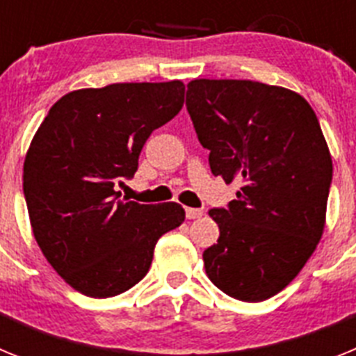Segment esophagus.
Segmentation results:
<instances>
[{
	"mask_svg": "<svg viewBox=\"0 0 356 356\" xmlns=\"http://www.w3.org/2000/svg\"><path fill=\"white\" fill-rule=\"evenodd\" d=\"M185 216H187V219H197V217L203 216V210L191 209V207H187V209H185Z\"/></svg>",
	"mask_w": 356,
	"mask_h": 356,
	"instance_id": "obj_1",
	"label": "esophagus"
}]
</instances>
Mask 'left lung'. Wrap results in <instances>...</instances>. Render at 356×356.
<instances>
[{"label":"left lung","mask_w":356,"mask_h":356,"mask_svg":"<svg viewBox=\"0 0 356 356\" xmlns=\"http://www.w3.org/2000/svg\"><path fill=\"white\" fill-rule=\"evenodd\" d=\"M187 112L213 176L242 185L209 210L217 244L209 278L241 301H264L303 269L325 229L332 156L316 112L300 94L251 80H193Z\"/></svg>","instance_id":"1"}]
</instances>
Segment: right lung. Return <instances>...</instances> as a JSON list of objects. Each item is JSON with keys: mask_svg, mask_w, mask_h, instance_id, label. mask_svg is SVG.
I'll return each mask as SVG.
<instances>
[{"mask_svg": "<svg viewBox=\"0 0 356 356\" xmlns=\"http://www.w3.org/2000/svg\"><path fill=\"white\" fill-rule=\"evenodd\" d=\"M185 85L112 83L65 94L49 108L24 159L33 235L62 278L90 298L128 291L149 271L155 244L185 221L178 203L121 200L151 131L184 106Z\"/></svg>", "mask_w": 356, "mask_h": 356, "instance_id": "1", "label": "right lung"}]
</instances>
